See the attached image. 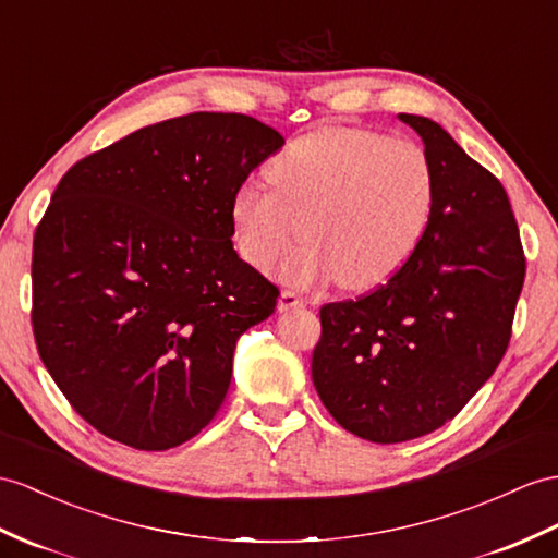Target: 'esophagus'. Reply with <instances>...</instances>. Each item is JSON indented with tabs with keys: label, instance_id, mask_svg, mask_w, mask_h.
Masks as SVG:
<instances>
[{
	"label": "esophagus",
	"instance_id": "obj_1",
	"mask_svg": "<svg viewBox=\"0 0 558 558\" xmlns=\"http://www.w3.org/2000/svg\"><path fill=\"white\" fill-rule=\"evenodd\" d=\"M298 307H303V298L298 295V293H293V291H283V293L279 295V310H281V312L298 310Z\"/></svg>",
	"mask_w": 558,
	"mask_h": 558
}]
</instances>
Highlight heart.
I'll list each match as a JSON object with an SVG mask.
<instances>
[{
	"mask_svg": "<svg viewBox=\"0 0 558 558\" xmlns=\"http://www.w3.org/2000/svg\"><path fill=\"white\" fill-rule=\"evenodd\" d=\"M267 182L232 198L236 248L269 269L301 236L281 267L298 289L341 279L372 289L410 260L430 225L438 180L428 154L410 140L362 128H322L287 144Z\"/></svg>",
	"mask_w": 558,
	"mask_h": 558,
	"instance_id": "b5f03b06",
	"label": "heart"
}]
</instances>
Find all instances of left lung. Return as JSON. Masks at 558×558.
Listing matches in <instances>:
<instances>
[{"instance_id": "1", "label": "left lung", "mask_w": 558, "mask_h": 558, "mask_svg": "<svg viewBox=\"0 0 558 558\" xmlns=\"http://www.w3.org/2000/svg\"><path fill=\"white\" fill-rule=\"evenodd\" d=\"M424 142L438 198L424 239L384 287L319 310L312 381L352 436L404 442L454 418L511 338L525 255L493 172L438 122L400 113Z\"/></svg>"}]
</instances>
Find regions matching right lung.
<instances>
[{
  "instance_id": "add662e5",
  "label": "right lung",
  "mask_w": 558,
  "mask_h": 558,
  "mask_svg": "<svg viewBox=\"0 0 558 558\" xmlns=\"http://www.w3.org/2000/svg\"><path fill=\"white\" fill-rule=\"evenodd\" d=\"M281 146L251 116L189 113L61 177L33 241V331L106 438L170 450L220 410L239 336L279 298L234 251L232 198Z\"/></svg>"
}]
</instances>
